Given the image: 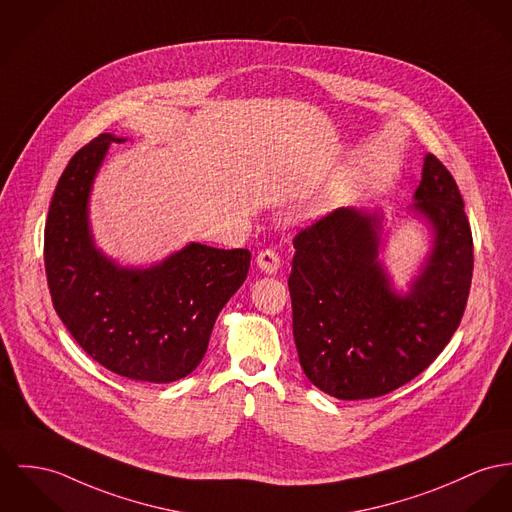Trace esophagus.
Segmentation results:
<instances>
[{
  "label": "esophagus",
  "instance_id": "obj_1",
  "mask_svg": "<svg viewBox=\"0 0 512 512\" xmlns=\"http://www.w3.org/2000/svg\"><path fill=\"white\" fill-rule=\"evenodd\" d=\"M257 265L263 273L267 275H275L280 267V257L276 253L275 249H263L259 255H257Z\"/></svg>",
  "mask_w": 512,
  "mask_h": 512
}]
</instances>
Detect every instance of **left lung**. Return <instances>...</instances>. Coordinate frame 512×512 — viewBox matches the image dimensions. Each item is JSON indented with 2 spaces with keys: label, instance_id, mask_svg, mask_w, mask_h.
I'll list each match as a JSON object with an SVG mask.
<instances>
[{
  "label": "left lung",
  "instance_id": "obj_1",
  "mask_svg": "<svg viewBox=\"0 0 512 512\" xmlns=\"http://www.w3.org/2000/svg\"><path fill=\"white\" fill-rule=\"evenodd\" d=\"M413 210L433 247L409 294L378 259L382 216L337 208L294 237L288 276L292 331L308 380L337 399L390 394L419 376L452 339L472 286L473 239L460 189L425 156Z\"/></svg>",
  "mask_w": 512,
  "mask_h": 512
}]
</instances>
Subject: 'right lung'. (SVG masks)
Instances as JSON below:
<instances>
[{
	"label": "right lung",
	"mask_w": 512,
	"mask_h": 512,
	"mask_svg": "<svg viewBox=\"0 0 512 512\" xmlns=\"http://www.w3.org/2000/svg\"><path fill=\"white\" fill-rule=\"evenodd\" d=\"M113 134H99L64 169L44 228L52 304L79 347L118 376L167 384L191 374L220 310L249 271L247 249L189 243L150 269L118 267L89 232L87 202Z\"/></svg>",
	"instance_id": "1"
}]
</instances>
